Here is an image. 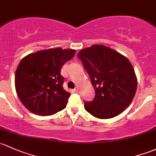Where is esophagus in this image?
<instances>
[{"mask_svg":"<svg viewBox=\"0 0 156 156\" xmlns=\"http://www.w3.org/2000/svg\"><path fill=\"white\" fill-rule=\"evenodd\" d=\"M74 92H75V93H78V92H79V89H78V87H76L74 90Z\"/></svg>","mask_w":156,"mask_h":156,"instance_id":"obj_1","label":"esophagus"}]
</instances>
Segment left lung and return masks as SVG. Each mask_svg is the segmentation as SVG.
Instances as JSON below:
<instances>
[{"label": "left lung", "instance_id": "1", "mask_svg": "<svg viewBox=\"0 0 156 156\" xmlns=\"http://www.w3.org/2000/svg\"><path fill=\"white\" fill-rule=\"evenodd\" d=\"M90 77L95 99L86 101L84 108L99 119L119 115L133 100L137 80L128 58L114 49L93 45L78 54Z\"/></svg>", "mask_w": 156, "mask_h": 156}]
</instances>
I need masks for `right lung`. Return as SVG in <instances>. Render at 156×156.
Masks as SVG:
<instances>
[{"instance_id": "obj_1", "label": "right lung", "mask_w": 156, "mask_h": 156, "mask_svg": "<svg viewBox=\"0 0 156 156\" xmlns=\"http://www.w3.org/2000/svg\"><path fill=\"white\" fill-rule=\"evenodd\" d=\"M74 49L55 48L31 53L22 59L15 75L19 99L37 115L50 116L64 109L70 93L63 87V65L75 56Z\"/></svg>"}]
</instances>
